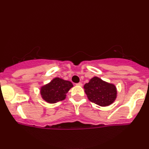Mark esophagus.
Masks as SVG:
<instances>
[{
    "instance_id": "34e87169",
    "label": "esophagus",
    "mask_w": 149,
    "mask_h": 149,
    "mask_svg": "<svg viewBox=\"0 0 149 149\" xmlns=\"http://www.w3.org/2000/svg\"><path fill=\"white\" fill-rule=\"evenodd\" d=\"M76 85H78V86H83V84H82V83H77Z\"/></svg>"
}]
</instances>
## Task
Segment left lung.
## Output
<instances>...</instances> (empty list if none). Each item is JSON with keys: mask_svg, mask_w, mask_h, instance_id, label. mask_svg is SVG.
I'll return each mask as SVG.
<instances>
[{"mask_svg": "<svg viewBox=\"0 0 149 149\" xmlns=\"http://www.w3.org/2000/svg\"><path fill=\"white\" fill-rule=\"evenodd\" d=\"M84 89L88 100L101 107H107L113 103L117 97L115 85L96 76L85 84Z\"/></svg>", "mask_w": 149, "mask_h": 149, "instance_id": "8db88e82", "label": "left lung"}]
</instances>
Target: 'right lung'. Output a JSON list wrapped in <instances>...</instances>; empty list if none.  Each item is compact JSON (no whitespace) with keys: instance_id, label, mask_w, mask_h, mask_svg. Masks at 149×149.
<instances>
[{"instance_id":"obj_1","label":"right lung","mask_w":149,"mask_h":149,"mask_svg":"<svg viewBox=\"0 0 149 149\" xmlns=\"http://www.w3.org/2000/svg\"><path fill=\"white\" fill-rule=\"evenodd\" d=\"M73 86L68 80L55 78L40 88V95L45 102L54 104L65 100L66 93Z\"/></svg>"}]
</instances>
